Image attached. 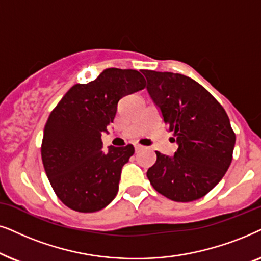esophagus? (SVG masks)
Returning a JSON list of instances; mask_svg holds the SVG:
<instances>
[{"instance_id":"obj_1","label":"esophagus","mask_w":261,"mask_h":261,"mask_svg":"<svg viewBox=\"0 0 261 261\" xmlns=\"http://www.w3.org/2000/svg\"><path fill=\"white\" fill-rule=\"evenodd\" d=\"M141 149H143V147H142V145H140V144H135V150L138 151V150H141Z\"/></svg>"}]
</instances>
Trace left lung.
Returning a JSON list of instances; mask_svg holds the SVG:
<instances>
[{
    "label": "left lung",
    "instance_id": "obj_1",
    "mask_svg": "<svg viewBox=\"0 0 261 261\" xmlns=\"http://www.w3.org/2000/svg\"><path fill=\"white\" fill-rule=\"evenodd\" d=\"M147 90L178 144L174 156L156 151L147 172L152 187L174 201L209 193L232 160L235 134L221 103L194 80L181 74L144 70Z\"/></svg>",
    "mask_w": 261,
    "mask_h": 261
}]
</instances>
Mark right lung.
<instances>
[{"label":"right lung","instance_id":"obj_1","mask_svg":"<svg viewBox=\"0 0 261 261\" xmlns=\"http://www.w3.org/2000/svg\"><path fill=\"white\" fill-rule=\"evenodd\" d=\"M144 87L140 71L110 68L94 81L72 86L50 113L41 160L52 189L68 207L95 213L117 196L121 168L135 148L102 150L101 134L113 123L119 100Z\"/></svg>","mask_w":261,"mask_h":261}]
</instances>
